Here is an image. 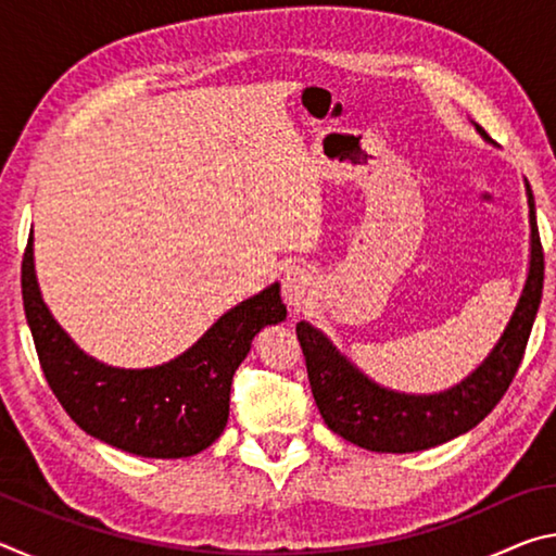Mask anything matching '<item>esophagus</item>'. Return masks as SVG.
Instances as JSON below:
<instances>
[{
	"mask_svg": "<svg viewBox=\"0 0 556 556\" xmlns=\"http://www.w3.org/2000/svg\"><path fill=\"white\" fill-rule=\"evenodd\" d=\"M316 287L318 281L314 271L304 265H294L285 271V279H281V296L294 312H299L301 306H306L314 299Z\"/></svg>",
	"mask_w": 556,
	"mask_h": 556,
	"instance_id": "1",
	"label": "esophagus"
}]
</instances>
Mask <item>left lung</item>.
<instances>
[{
	"label": "left lung",
	"mask_w": 556,
	"mask_h": 556,
	"mask_svg": "<svg viewBox=\"0 0 556 556\" xmlns=\"http://www.w3.org/2000/svg\"><path fill=\"white\" fill-rule=\"evenodd\" d=\"M473 127L485 142H491L476 122ZM525 193L530 208V262L522 291L495 345L451 388L421 394L384 388L338 351L321 328L308 321L296 324L316 407L333 434L378 454H412L466 434L493 412L520 368L542 299L544 255L534 195L527 181Z\"/></svg>",
	"instance_id": "obj_1"
}]
</instances>
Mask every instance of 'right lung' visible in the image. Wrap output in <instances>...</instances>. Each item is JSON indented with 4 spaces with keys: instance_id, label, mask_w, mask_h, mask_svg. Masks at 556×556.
Here are the masks:
<instances>
[{
    "instance_id": "add662e5",
    "label": "right lung",
    "mask_w": 556,
    "mask_h": 556,
    "mask_svg": "<svg viewBox=\"0 0 556 556\" xmlns=\"http://www.w3.org/2000/svg\"><path fill=\"white\" fill-rule=\"evenodd\" d=\"M271 281L215 318L199 341L152 368H117L88 355L55 321L34 265V230L22 262V296L46 380L86 434L144 458L201 454L223 434L230 384L265 326L287 306Z\"/></svg>"
}]
</instances>
